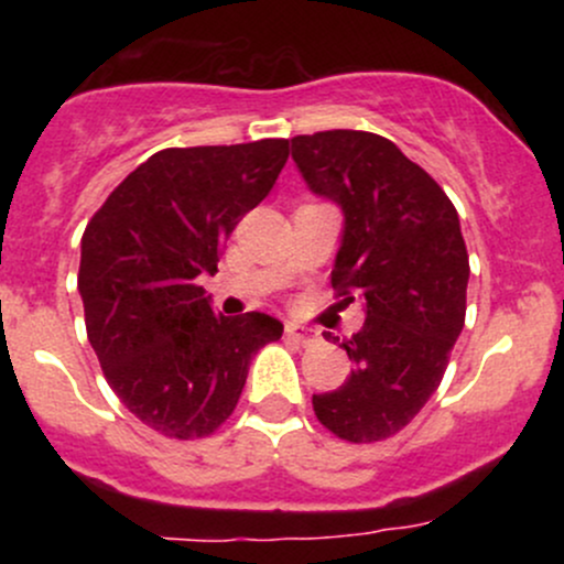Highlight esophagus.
<instances>
[{
	"label": "esophagus",
	"instance_id": "esophagus-1",
	"mask_svg": "<svg viewBox=\"0 0 564 564\" xmlns=\"http://www.w3.org/2000/svg\"><path fill=\"white\" fill-rule=\"evenodd\" d=\"M286 339L296 341V345H302V347H310V345H315V339H318V336H315L313 328L296 326V323H286Z\"/></svg>",
	"mask_w": 564,
	"mask_h": 564
}]
</instances>
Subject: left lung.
<instances>
[{"label": "left lung", "mask_w": 564, "mask_h": 564, "mask_svg": "<svg viewBox=\"0 0 564 564\" xmlns=\"http://www.w3.org/2000/svg\"><path fill=\"white\" fill-rule=\"evenodd\" d=\"M291 159L310 191L345 212L332 286L341 304L366 307L364 328L341 341L352 373L313 394V411L347 443H379L435 394L464 328L469 254L456 206L381 134H296Z\"/></svg>", "instance_id": "left-lung-1"}]
</instances>
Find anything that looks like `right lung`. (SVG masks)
<instances>
[{
  "label": "right lung",
  "instance_id": "add662e5",
  "mask_svg": "<svg viewBox=\"0 0 564 564\" xmlns=\"http://www.w3.org/2000/svg\"><path fill=\"white\" fill-rule=\"evenodd\" d=\"M289 140L164 148L95 212L82 236L79 294L106 381L142 424L206 437L241 398L257 349L281 339L264 313L212 310L225 241L275 185Z\"/></svg>",
  "mask_w": 564,
  "mask_h": 564
}]
</instances>
